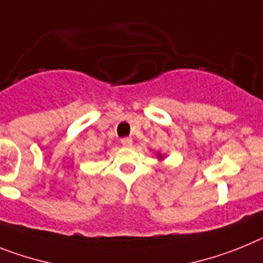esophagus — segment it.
I'll use <instances>...</instances> for the list:
<instances>
[{"label":"esophagus","mask_w":263,"mask_h":263,"mask_svg":"<svg viewBox=\"0 0 263 263\" xmlns=\"http://www.w3.org/2000/svg\"><path fill=\"white\" fill-rule=\"evenodd\" d=\"M120 143H122L123 147H132V143H134V141H132L131 138H124L120 140Z\"/></svg>","instance_id":"1"}]
</instances>
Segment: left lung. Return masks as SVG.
Wrapping results in <instances>:
<instances>
[{
  "mask_svg": "<svg viewBox=\"0 0 263 263\" xmlns=\"http://www.w3.org/2000/svg\"><path fill=\"white\" fill-rule=\"evenodd\" d=\"M157 157H159V160H163L164 156L161 154H157Z\"/></svg>",
  "mask_w": 263,
  "mask_h": 263,
  "instance_id": "obj_1",
  "label": "left lung"
}]
</instances>
